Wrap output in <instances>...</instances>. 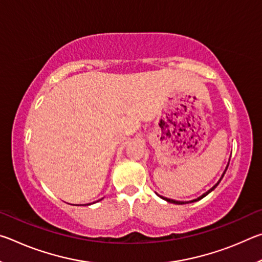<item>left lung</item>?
Wrapping results in <instances>:
<instances>
[{
    "instance_id": "1",
    "label": "left lung",
    "mask_w": 262,
    "mask_h": 262,
    "mask_svg": "<svg viewBox=\"0 0 262 262\" xmlns=\"http://www.w3.org/2000/svg\"><path fill=\"white\" fill-rule=\"evenodd\" d=\"M228 166H229V164H228ZM228 166H227V168H228ZM227 168H225V171H227ZM225 171L223 172V174H222V177H221V179L219 180V183H217L216 185H214V186H212V187L209 189V190H208V192H206L205 194H202L201 195V196H199L198 199H194V200H192V201H176V200H172V199H167V198H164V196H161V195H159V196H161L162 199H163V200H165V201H167V202H170V203H176V205H185V203H192V202H195V201H199V200H201V199H203V198H205L206 196V195H208V194H209L210 192H211V190H214L216 187H217V185H219L220 184V181L222 180V178H223V176H224V173H225Z\"/></svg>"
}]
</instances>
